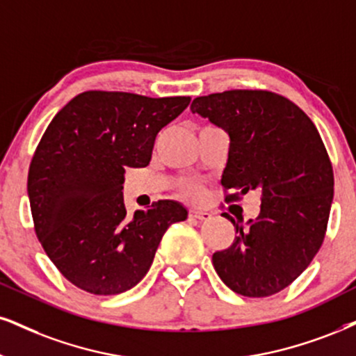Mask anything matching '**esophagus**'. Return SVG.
Listing matches in <instances>:
<instances>
[{
    "mask_svg": "<svg viewBox=\"0 0 356 356\" xmlns=\"http://www.w3.org/2000/svg\"><path fill=\"white\" fill-rule=\"evenodd\" d=\"M188 216H190L191 219H200V221H206V219L211 218V214H209L208 211H204V209H190Z\"/></svg>",
    "mask_w": 356,
    "mask_h": 356,
    "instance_id": "obj_1",
    "label": "esophagus"
}]
</instances>
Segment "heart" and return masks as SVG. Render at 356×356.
I'll return each mask as SVG.
<instances>
[{
	"mask_svg": "<svg viewBox=\"0 0 356 356\" xmlns=\"http://www.w3.org/2000/svg\"><path fill=\"white\" fill-rule=\"evenodd\" d=\"M201 186L196 185V183H188L185 186V195L190 196V198H200L201 196Z\"/></svg>",
	"mask_w": 356,
	"mask_h": 356,
	"instance_id": "obj_1",
	"label": "heart"
}]
</instances>
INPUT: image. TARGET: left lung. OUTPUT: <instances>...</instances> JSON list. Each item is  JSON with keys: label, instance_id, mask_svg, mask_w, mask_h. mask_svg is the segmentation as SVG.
I'll list each match as a JSON object with an SVG mask.
<instances>
[{"label": "left lung", "instance_id": "obj_1", "mask_svg": "<svg viewBox=\"0 0 356 356\" xmlns=\"http://www.w3.org/2000/svg\"><path fill=\"white\" fill-rule=\"evenodd\" d=\"M191 112L229 137L221 185L261 193L256 219L236 227L234 241L213 254L231 291L269 297L292 284L325 238L333 201V170L314 122L296 104L267 90H226L196 97Z\"/></svg>", "mask_w": 356, "mask_h": 356}]
</instances>
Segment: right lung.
Returning a JSON list of instances; mask_svg holds the SVG:
<instances>
[{
    "label": "right lung",
    "instance_id": "right-lung-1",
    "mask_svg": "<svg viewBox=\"0 0 356 356\" xmlns=\"http://www.w3.org/2000/svg\"><path fill=\"white\" fill-rule=\"evenodd\" d=\"M190 97L89 90L57 112L29 166L34 231L60 274L82 291L115 296L150 269L165 231L185 221L178 201L127 214L124 173L152 160L156 134Z\"/></svg>",
    "mask_w": 356,
    "mask_h": 356
}]
</instances>
